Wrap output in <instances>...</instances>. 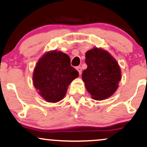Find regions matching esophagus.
<instances>
[{
	"label": "esophagus",
	"mask_w": 147,
	"mask_h": 147,
	"mask_svg": "<svg viewBox=\"0 0 147 147\" xmlns=\"http://www.w3.org/2000/svg\"><path fill=\"white\" fill-rule=\"evenodd\" d=\"M76 69H77V71L79 72V75H81V74H82V68H81L80 66H77V68H76Z\"/></svg>",
	"instance_id": "esophagus-1"
}]
</instances>
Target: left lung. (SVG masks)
Here are the masks:
<instances>
[{"instance_id": "1", "label": "left lung", "mask_w": 147, "mask_h": 147, "mask_svg": "<svg viewBox=\"0 0 147 147\" xmlns=\"http://www.w3.org/2000/svg\"><path fill=\"white\" fill-rule=\"evenodd\" d=\"M87 68L82 73L86 90L95 100H104L112 96L119 86L121 69L109 52L94 48L86 53Z\"/></svg>"}]
</instances>
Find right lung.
<instances>
[{"label": "right lung", "mask_w": 147, "mask_h": 147, "mask_svg": "<svg viewBox=\"0 0 147 147\" xmlns=\"http://www.w3.org/2000/svg\"><path fill=\"white\" fill-rule=\"evenodd\" d=\"M78 76L68 55L53 50L45 52L37 62L33 84L46 102L55 103L64 98L70 84Z\"/></svg>", "instance_id": "add662e5"}]
</instances>
